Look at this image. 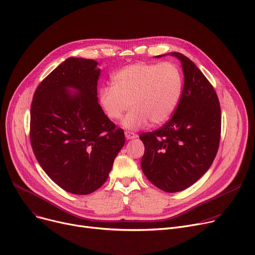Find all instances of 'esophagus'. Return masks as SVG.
<instances>
[{"label": "esophagus", "instance_id": "34e87169", "mask_svg": "<svg viewBox=\"0 0 255 255\" xmlns=\"http://www.w3.org/2000/svg\"><path fill=\"white\" fill-rule=\"evenodd\" d=\"M137 136L138 135L135 134V133H133V132H130V131H126L125 132V137L127 139H133V138H136Z\"/></svg>", "mask_w": 255, "mask_h": 255}]
</instances>
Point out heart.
<instances>
[{
	"mask_svg": "<svg viewBox=\"0 0 255 255\" xmlns=\"http://www.w3.org/2000/svg\"><path fill=\"white\" fill-rule=\"evenodd\" d=\"M183 75L172 62L160 64L139 62L123 67L112 76V87H102L98 102L105 116L112 121L123 117L129 130L148 124L161 125L175 113L182 97Z\"/></svg>",
	"mask_w": 255,
	"mask_h": 255,
	"instance_id": "b5f03b06",
	"label": "heart"
}]
</instances>
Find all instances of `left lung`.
<instances>
[{
  "mask_svg": "<svg viewBox=\"0 0 255 255\" xmlns=\"http://www.w3.org/2000/svg\"><path fill=\"white\" fill-rule=\"evenodd\" d=\"M182 97L162 127L139 135L144 144L140 166L148 180L165 192H179L207 172L216 157L221 133L217 94L196 65L180 52ZM162 57V56H157Z\"/></svg>",
  "mask_w": 255,
  "mask_h": 255,
  "instance_id": "1",
  "label": "left lung"
}]
</instances>
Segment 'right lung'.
<instances>
[{"instance_id": "right-lung-1", "label": "right lung", "mask_w": 255, "mask_h": 255, "mask_svg": "<svg viewBox=\"0 0 255 255\" xmlns=\"http://www.w3.org/2000/svg\"><path fill=\"white\" fill-rule=\"evenodd\" d=\"M97 65L89 59L65 60L40 83L31 105L30 139L37 161L62 189L77 195L100 188L125 143L123 129L98 103Z\"/></svg>"}]
</instances>
